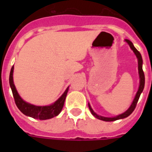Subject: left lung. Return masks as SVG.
<instances>
[{
	"label": "left lung",
	"mask_w": 152,
	"mask_h": 152,
	"mask_svg": "<svg viewBox=\"0 0 152 152\" xmlns=\"http://www.w3.org/2000/svg\"><path fill=\"white\" fill-rule=\"evenodd\" d=\"M125 42H127L129 45L130 48L132 49V51L134 52V53L137 56V59H138V70H139V76H140V87L139 89L137 91V95L135 96V99L133 100V102H132V105L130 106V107L127 110L125 111V113H121L120 115H118L114 117V118H106V117H102V116H99L98 115L97 113H95L94 112V110H92V108L91 107L90 104L88 103V107L90 109L91 113H92L93 116H95V118H98V119H99V120L104 121H113L116 120H119V119H123V118H127L128 116H129L131 113L133 112V110L136 108V106H137V102L139 100V98L140 96V94L142 93L143 90H144V83H145V77H144V71H143V69H142V64H143V60H142V57L141 54L140 53V52L137 50V49L135 48L134 46H133V44L131 41H129V39H125Z\"/></svg>",
	"instance_id": "8db88e82"
}]
</instances>
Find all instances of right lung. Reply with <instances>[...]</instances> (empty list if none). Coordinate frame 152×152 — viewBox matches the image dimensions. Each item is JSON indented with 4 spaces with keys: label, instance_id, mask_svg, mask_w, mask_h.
<instances>
[{
    "label": "right lung",
    "instance_id": "add662e5",
    "mask_svg": "<svg viewBox=\"0 0 152 152\" xmlns=\"http://www.w3.org/2000/svg\"><path fill=\"white\" fill-rule=\"evenodd\" d=\"M13 69H14V66L12 67L10 75H9V84H10L11 89L12 91L15 105L23 114L34 118V119L47 120V119H50L53 117H56L61 113V111L64 106L69 88L65 90L64 94L52 105L45 106H34V105H32V104H30L23 101L18 94L15 85H14V83H13Z\"/></svg>",
    "mask_w": 152,
    "mask_h": 152
}]
</instances>
